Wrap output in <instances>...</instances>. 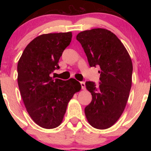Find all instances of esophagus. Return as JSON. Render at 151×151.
<instances>
[{
	"instance_id": "obj_1",
	"label": "esophagus",
	"mask_w": 151,
	"mask_h": 151,
	"mask_svg": "<svg viewBox=\"0 0 151 151\" xmlns=\"http://www.w3.org/2000/svg\"><path fill=\"white\" fill-rule=\"evenodd\" d=\"M80 84H81L82 89H85V83H84V82H80Z\"/></svg>"
}]
</instances>
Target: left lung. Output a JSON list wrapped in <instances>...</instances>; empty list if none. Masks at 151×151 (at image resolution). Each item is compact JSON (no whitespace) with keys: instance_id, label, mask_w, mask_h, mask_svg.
Segmentation results:
<instances>
[{"instance_id":"1","label":"left lung","mask_w":151,"mask_h":151,"mask_svg":"<svg viewBox=\"0 0 151 151\" xmlns=\"http://www.w3.org/2000/svg\"><path fill=\"white\" fill-rule=\"evenodd\" d=\"M90 67L99 66L100 84L86 82L92 100L84 109L88 123L98 129L114 124L127 105L132 84L133 64L127 49L111 31L102 28L80 32L76 36Z\"/></svg>"}]
</instances>
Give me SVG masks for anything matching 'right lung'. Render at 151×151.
Instances as JSON below:
<instances>
[{"instance_id": "obj_1", "label": "right lung", "mask_w": 151, "mask_h": 151, "mask_svg": "<svg viewBox=\"0 0 151 151\" xmlns=\"http://www.w3.org/2000/svg\"><path fill=\"white\" fill-rule=\"evenodd\" d=\"M72 33L40 35L29 43L18 63V84L27 111L44 129L60 125L68 103L81 89L73 78L53 80L50 74L60 69L58 62L71 41Z\"/></svg>"}]
</instances>
